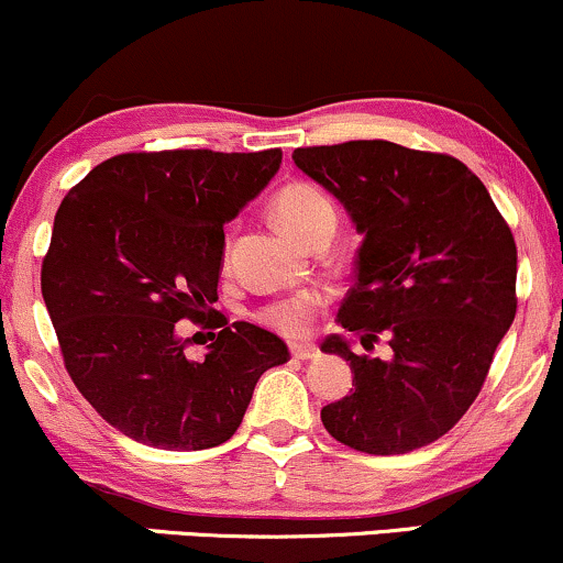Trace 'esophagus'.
Segmentation results:
<instances>
[{"label":"esophagus","mask_w":563,"mask_h":563,"mask_svg":"<svg viewBox=\"0 0 563 563\" xmlns=\"http://www.w3.org/2000/svg\"><path fill=\"white\" fill-rule=\"evenodd\" d=\"M290 354H294V358H301V362H309V358H317L320 351L311 346V343H294V346H290Z\"/></svg>","instance_id":"obj_1"}]
</instances>
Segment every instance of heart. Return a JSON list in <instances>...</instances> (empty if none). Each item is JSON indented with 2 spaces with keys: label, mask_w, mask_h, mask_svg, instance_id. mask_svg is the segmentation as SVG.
<instances>
[{
  "label": "heart",
  "mask_w": 563,
  "mask_h": 563,
  "mask_svg": "<svg viewBox=\"0 0 563 563\" xmlns=\"http://www.w3.org/2000/svg\"><path fill=\"white\" fill-rule=\"evenodd\" d=\"M273 212L290 235L307 243L311 235L324 228L335 230V207L320 188L311 183H288L275 194ZM324 296L320 290H301L286 301H277L273 307L262 309L260 320L267 328L286 335H303L314 322L317 311L322 309Z\"/></svg>",
  "instance_id": "heart-1"
}]
</instances>
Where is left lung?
Here are the masks:
<instances>
[{
	"mask_svg": "<svg viewBox=\"0 0 563 563\" xmlns=\"http://www.w3.org/2000/svg\"><path fill=\"white\" fill-rule=\"evenodd\" d=\"M296 167L346 209L362 246L338 322L390 358L358 356L343 335L324 354L346 358L354 390L322 409L351 449L393 456L445 435L483 388L517 314V243L464 162L390 141L294 152Z\"/></svg>",
	"mask_w": 563,
	"mask_h": 563,
	"instance_id": "8db88e82",
	"label": "left lung"
}]
</instances>
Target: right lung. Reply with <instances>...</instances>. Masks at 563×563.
<instances>
[{"instance_id": "1", "label": "right lung", "mask_w": 563, "mask_h": 563, "mask_svg": "<svg viewBox=\"0 0 563 563\" xmlns=\"http://www.w3.org/2000/svg\"><path fill=\"white\" fill-rule=\"evenodd\" d=\"M283 152L118 154L65 196L42 264V296L65 367L101 419L135 443L201 451L239 430L254 385L286 364L283 338L228 324L217 301L222 225L280 170ZM223 330L194 363L178 319Z\"/></svg>"}]
</instances>
